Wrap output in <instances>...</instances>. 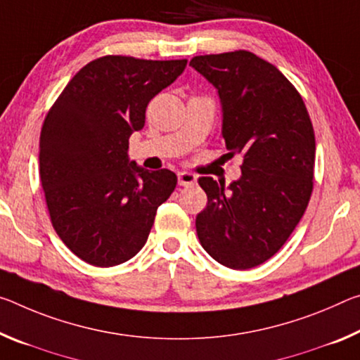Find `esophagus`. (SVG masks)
I'll list each match as a JSON object with an SVG mask.
<instances>
[{
	"instance_id": "esophagus-1",
	"label": "esophagus",
	"mask_w": 360,
	"mask_h": 360,
	"mask_svg": "<svg viewBox=\"0 0 360 360\" xmlns=\"http://www.w3.org/2000/svg\"><path fill=\"white\" fill-rule=\"evenodd\" d=\"M195 181H197L195 174L187 173V171H181V173H178V184L179 186H192V184H195Z\"/></svg>"
}]
</instances>
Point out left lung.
Returning a JSON list of instances; mask_svg holds the SVG:
<instances>
[{
  "instance_id": "8db88e82",
  "label": "left lung",
  "mask_w": 360,
  "mask_h": 360,
  "mask_svg": "<svg viewBox=\"0 0 360 360\" xmlns=\"http://www.w3.org/2000/svg\"><path fill=\"white\" fill-rule=\"evenodd\" d=\"M189 65L218 91L226 147L243 155L242 176L227 187L198 179L208 197L195 219L198 240L219 264L250 269L282 248L309 203V113L278 68L248 51L197 56Z\"/></svg>"
}]
</instances>
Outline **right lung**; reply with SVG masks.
I'll return each instance as SVG.
<instances>
[{"label": "right lung", "mask_w": 360, "mask_h": 360, "mask_svg": "<svg viewBox=\"0 0 360 360\" xmlns=\"http://www.w3.org/2000/svg\"><path fill=\"white\" fill-rule=\"evenodd\" d=\"M187 60L99 57L73 77L44 118L39 178L51 222L78 258L110 267L138 255L160 205L173 193V171L129 160V136L146 108Z\"/></svg>", "instance_id": "right-lung-1"}]
</instances>
